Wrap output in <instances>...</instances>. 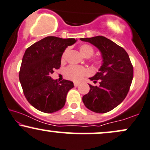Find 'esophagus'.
<instances>
[{"label": "esophagus", "instance_id": "1", "mask_svg": "<svg viewBox=\"0 0 150 150\" xmlns=\"http://www.w3.org/2000/svg\"><path fill=\"white\" fill-rule=\"evenodd\" d=\"M74 85H75V86H76V87H77V86H78L79 85H80V83L75 82H74Z\"/></svg>", "mask_w": 150, "mask_h": 150}]
</instances>
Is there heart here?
Here are the masks:
<instances>
[{"instance_id": "b5f03b06", "label": "heart", "mask_w": 150, "mask_h": 150, "mask_svg": "<svg viewBox=\"0 0 150 150\" xmlns=\"http://www.w3.org/2000/svg\"><path fill=\"white\" fill-rule=\"evenodd\" d=\"M80 54L83 57L85 58H89L93 54L94 50L91 45L87 44L82 45L80 47ZM66 53H67V50H66L64 52L62 55V58L64 59L66 57ZM96 63L98 64L100 63V61L96 60ZM88 74V70L86 68L80 67V66H70L66 68L65 70V75L66 77L70 80L74 81H79L83 77L85 76Z\"/></svg>"}]
</instances>
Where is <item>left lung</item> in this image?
<instances>
[{
	"label": "left lung",
	"mask_w": 150,
	"mask_h": 150,
	"mask_svg": "<svg viewBox=\"0 0 150 150\" xmlns=\"http://www.w3.org/2000/svg\"><path fill=\"white\" fill-rule=\"evenodd\" d=\"M91 43L101 54L102 65L89 80L100 85L89 84V93L82 97L86 108L96 113H105L119 105L126 98L133 77V68L124 48L103 36L80 38Z\"/></svg>",
	"instance_id": "obj_1"
}]
</instances>
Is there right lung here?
<instances>
[{
    "instance_id": "obj_1",
    "label": "right lung",
    "mask_w": 150,
    "mask_h": 150,
    "mask_svg": "<svg viewBox=\"0 0 150 150\" xmlns=\"http://www.w3.org/2000/svg\"><path fill=\"white\" fill-rule=\"evenodd\" d=\"M76 41L75 38L48 36L25 51L19 71V81L27 100L38 110L54 112L66 103V96L73 88V82L66 80L59 82L50 75L54 70L60 68L65 50Z\"/></svg>"
}]
</instances>
